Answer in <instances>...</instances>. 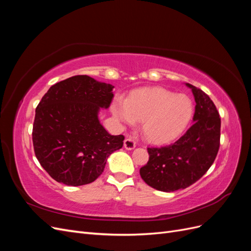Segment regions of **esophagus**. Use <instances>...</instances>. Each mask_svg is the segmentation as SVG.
<instances>
[{
    "mask_svg": "<svg viewBox=\"0 0 251 251\" xmlns=\"http://www.w3.org/2000/svg\"><path fill=\"white\" fill-rule=\"evenodd\" d=\"M124 147H125V149H126V150L131 151V150H134V149H135V147H136V143H135L132 139H130V138H126V139L124 141Z\"/></svg>",
    "mask_w": 251,
    "mask_h": 251,
    "instance_id": "1",
    "label": "esophagus"
}]
</instances>
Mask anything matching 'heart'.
Masks as SVG:
<instances>
[{
  "instance_id": "heart-1",
  "label": "heart",
  "mask_w": 251,
  "mask_h": 251,
  "mask_svg": "<svg viewBox=\"0 0 251 251\" xmlns=\"http://www.w3.org/2000/svg\"><path fill=\"white\" fill-rule=\"evenodd\" d=\"M118 124L133 126L142 121L141 130L154 143L170 142L185 131L194 115V103L183 94L176 95L163 88L136 91L127 100L116 97L111 104Z\"/></svg>"
}]
</instances>
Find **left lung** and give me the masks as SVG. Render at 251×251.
I'll return each instance as SVG.
<instances>
[{
    "label": "left lung",
    "mask_w": 251,
    "mask_h": 251,
    "mask_svg": "<svg viewBox=\"0 0 251 251\" xmlns=\"http://www.w3.org/2000/svg\"><path fill=\"white\" fill-rule=\"evenodd\" d=\"M196 107L193 126L176 142L162 148H149V161L140 176L157 191L171 193L198 181L214 163L220 147L221 119L215 103L191 83Z\"/></svg>",
    "instance_id": "left-lung-1"
}]
</instances>
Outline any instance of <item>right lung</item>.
Returning a JSON list of instances; mask_svg holds the SVG:
<instances>
[{
    "label": "right lung",
    "mask_w": 251,
    "mask_h": 251,
    "mask_svg": "<svg viewBox=\"0 0 251 251\" xmlns=\"http://www.w3.org/2000/svg\"><path fill=\"white\" fill-rule=\"evenodd\" d=\"M114 86L88 75H76L50 87L35 110L34 153L59 183L89 184L102 174L109 156L123 148V135L109 134L100 124Z\"/></svg>",
    "instance_id": "add662e5"
}]
</instances>
